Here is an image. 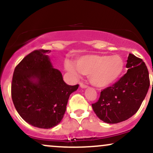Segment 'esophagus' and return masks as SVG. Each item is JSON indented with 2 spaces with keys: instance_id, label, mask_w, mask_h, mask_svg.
Here are the masks:
<instances>
[{
  "instance_id": "esophagus-1",
  "label": "esophagus",
  "mask_w": 153,
  "mask_h": 153,
  "mask_svg": "<svg viewBox=\"0 0 153 153\" xmlns=\"http://www.w3.org/2000/svg\"><path fill=\"white\" fill-rule=\"evenodd\" d=\"M80 88H85L88 87V85H85V84H83V83H82V82H80Z\"/></svg>"
}]
</instances>
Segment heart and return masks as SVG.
<instances>
[{
  "instance_id": "heart-1",
  "label": "heart",
  "mask_w": 153,
  "mask_h": 153,
  "mask_svg": "<svg viewBox=\"0 0 153 153\" xmlns=\"http://www.w3.org/2000/svg\"><path fill=\"white\" fill-rule=\"evenodd\" d=\"M66 70L73 75L78 71L88 75L90 82L98 87H106L111 85L122 75L124 68V62L119 55L91 54L80 57L75 61V65L71 62L65 64Z\"/></svg>"
}]
</instances>
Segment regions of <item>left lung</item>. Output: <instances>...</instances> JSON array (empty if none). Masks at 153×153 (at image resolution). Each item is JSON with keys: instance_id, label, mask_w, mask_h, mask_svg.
<instances>
[{"instance_id": "obj_1", "label": "left lung", "mask_w": 153, "mask_h": 153, "mask_svg": "<svg viewBox=\"0 0 153 153\" xmlns=\"http://www.w3.org/2000/svg\"><path fill=\"white\" fill-rule=\"evenodd\" d=\"M126 68L127 73L101 91L99 100L92 103L97 117L108 124L123 122L136 114L150 87L149 72L143 59L129 54Z\"/></svg>"}]
</instances>
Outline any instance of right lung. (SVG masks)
<instances>
[{
    "instance_id": "1",
    "label": "right lung",
    "mask_w": 153,
    "mask_h": 153,
    "mask_svg": "<svg viewBox=\"0 0 153 153\" xmlns=\"http://www.w3.org/2000/svg\"><path fill=\"white\" fill-rule=\"evenodd\" d=\"M36 50L17 65L11 82V98L19 114L34 127L50 129L61 122L70 95L78 89L67 85L47 54Z\"/></svg>"
}]
</instances>
